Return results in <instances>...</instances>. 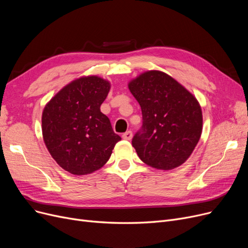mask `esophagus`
Segmentation results:
<instances>
[{
    "label": "esophagus",
    "mask_w": 248,
    "mask_h": 248,
    "mask_svg": "<svg viewBox=\"0 0 248 248\" xmlns=\"http://www.w3.org/2000/svg\"><path fill=\"white\" fill-rule=\"evenodd\" d=\"M133 138V133L131 131H127L124 134H123V139L126 140H131Z\"/></svg>",
    "instance_id": "obj_1"
}]
</instances>
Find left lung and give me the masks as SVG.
<instances>
[{"instance_id": "1", "label": "left lung", "mask_w": 248, "mask_h": 248, "mask_svg": "<svg viewBox=\"0 0 248 248\" xmlns=\"http://www.w3.org/2000/svg\"><path fill=\"white\" fill-rule=\"evenodd\" d=\"M140 103L142 125L132 144L140 159L158 170L184 164L202 134L201 107L190 91L159 70L140 74L128 82Z\"/></svg>"}]
</instances>
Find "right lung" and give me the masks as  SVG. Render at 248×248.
Wrapping results in <instances>:
<instances>
[{"label": "right lung", "mask_w": 248, "mask_h": 248, "mask_svg": "<svg viewBox=\"0 0 248 248\" xmlns=\"http://www.w3.org/2000/svg\"><path fill=\"white\" fill-rule=\"evenodd\" d=\"M110 89L101 77L83 76L65 85L42 113L45 145L56 163L73 175H87L110 158L122 138L100 111Z\"/></svg>", "instance_id": "obj_1"}]
</instances>
